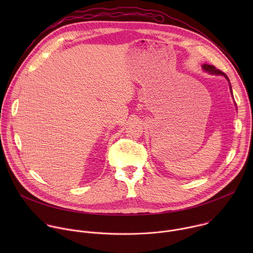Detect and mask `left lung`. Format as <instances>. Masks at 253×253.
Wrapping results in <instances>:
<instances>
[{"label": "left lung", "mask_w": 253, "mask_h": 253, "mask_svg": "<svg viewBox=\"0 0 253 253\" xmlns=\"http://www.w3.org/2000/svg\"><path fill=\"white\" fill-rule=\"evenodd\" d=\"M202 69H203L204 71L208 72L209 74H213V75H221V76H224V77L226 78V80L229 82V79H228V77L226 76V74H225V73H223L222 71H220V70H218V69H216V68H215L214 66H212V65L204 64V65H202ZM229 86H230V92H231V94H232V88H231L230 82H229Z\"/></svg>", "instance_id": "1"}]
</instances>
